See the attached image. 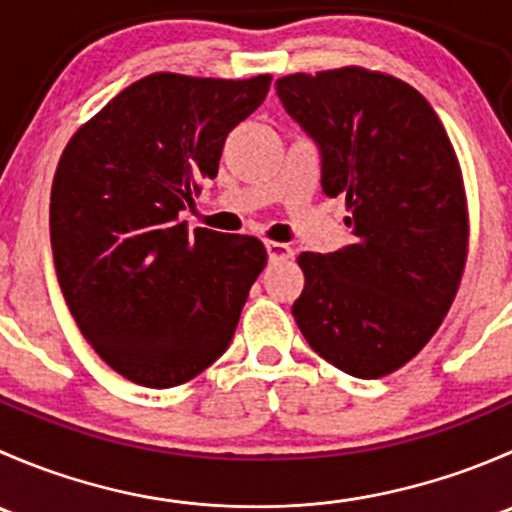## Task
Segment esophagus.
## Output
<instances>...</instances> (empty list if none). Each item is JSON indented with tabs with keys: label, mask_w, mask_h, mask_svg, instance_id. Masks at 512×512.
Instances as JSON below:
<instances>
[{
	"label": "esophagus",
	"mask_w": 512,
	"mask_h": 512,
	"mask_svg": "<svg viewBox=\"0 0 512 512\" xmlns=\"http://www.w3.org/2000/svg\"><path fill=\"white\" fill-rule=\"evenodd\" d=\"M267 255H270V262H280V260H289L292 257V247L285 245V242H265Z\"/></svg>",
	"instance_id": "esophagus-1"
}]
</instances>
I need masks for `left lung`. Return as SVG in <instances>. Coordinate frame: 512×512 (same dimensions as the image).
<instances>
[{"instance_id":"left-lung-1","label":"left lung","mask_w":512,"mask_h":512,"mask_svg":"<svg viewBox=\"0 0 512 512\" xmlns=\"http://www.w3.org/2000/svg\"><path fill=\"white\" fill-rule=\"evenodd\" d=\"M282 106L322 153V190L347 198L352 245L302 252L292 314L322 359L359 379L401 369L461 287L468 205L441 118L414 86L344 66L277 79Z\"/></svg>"}]
</instances>
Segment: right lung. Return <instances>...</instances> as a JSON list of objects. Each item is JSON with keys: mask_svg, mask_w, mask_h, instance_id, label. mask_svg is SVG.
I'll list each match as a JSON object with an SVG mask.
<instances>
[{"mask_svg": "<svg viewBox=\"0 0 512 512\" xmlns=\"http://www.w3.org/2000/svg\"><path fill=\"white\" fill-rule=\"evenodd\" d=\"M270 81L151 74L61 153L49 208L56 277L86 342L133 384L170 389L208 369L265 270L257 237L188 232L178 213L218 175L227 133Z\"/></svg>", "mask_w": 512, "mask_h": 512, "instance_id": "obj_1", "label": "right lung"}]
</instances>
